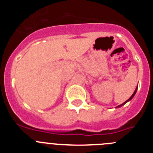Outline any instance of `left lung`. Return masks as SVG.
I'll use <instances>...</instances> for the list:
<instances>
[{
	"label": "left lung",
	"mask_w": 153,
	"mask_h": 153,
	"mask_svg": "<svg viewBox=\"0 0 153 153\" xmlns=\"http://www.w3.org/2000/svg\"><path fill=\"white\" fill-rule=\"evenodd\" d=\"M137 88H138V87H136V90H135L134 93H132V96H131V97H129V99H128V100H126V102H123V103H122V104H121V105H119V106H117V107H121V106H123L124 104H126V102H128V101H130V100H132V98H133V97H134V96H135V94H136V91H137Z\"/></svg>",
	"instance_id": "obj_1"
}]
</instances>
